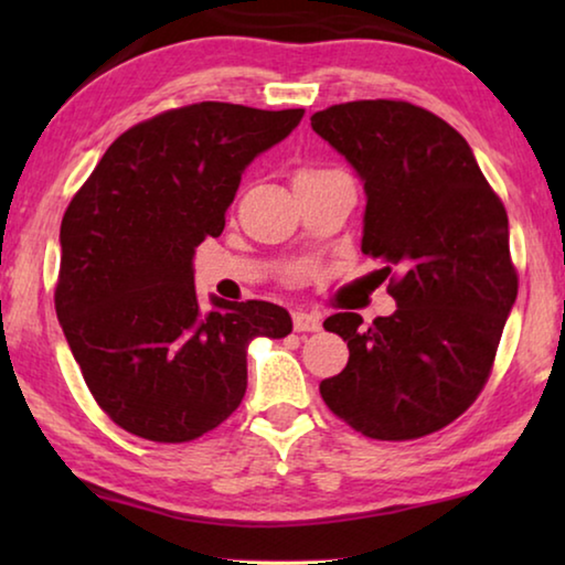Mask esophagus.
<instances>
[{"label": "esophagus", "mask_w": 565, "mask_h": 565, "mask_svg": "<svg viewBox=\"0 0 565 565\" xmlns=\"http://www.w3.org/2000/svg\"><path fill=\"white\" fill-rule=\"evenodd\" d=\"M294 329H296V331H321L319 313L294 311Z\"/></svg>", "instance_id": "1"}]
</instances>
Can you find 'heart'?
<instances>
[{
	"label": "heart",
	"instance_id": "b5f03b06",
	"mask_svg": "<svg viewBox=\"0 0 565 565\" xmlns=\"http://www.w3.org/2000/svg\"><path fill=\"white\" fill-rule=\"evenodd\" d=\"M306 171H309V169H306ZM299 174H303V171H299Z\"/></svg>",
	"mask_w": 565,
	"mask_h": 565
}]
</instances>
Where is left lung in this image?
Instances as JSON below:
<instances>
[{
  "instance_id": "1",
  "label": "left lung",
  "mask_w": 565,
  "mask_h": 565,
  "mask_svg": "<svg viewBox=\"0 0 565 565\" xmlns=\"http://www.w3.org/2000/svg\"><path fill=\"white\" fill-rule=\"evenodd\" d=\"M311 129L361 179V252L401 271L391 317L369 329L351 311L323 321L349 363L321 396L369 438L434 434L481 394L515 303L509 216L468 141L431 111L349 102L313 114Z\"/></svg>"
}]
</instances>
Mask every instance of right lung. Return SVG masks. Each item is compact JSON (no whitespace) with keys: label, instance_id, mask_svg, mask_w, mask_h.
I'll return each instance as SVG.
<instances>
[{"label":"right lung","instance_id":"obj_1","mask_svg":"<svg viewBox=\"0 0 565 565\" xmlns=\"http://www.w3.org/2000/svg\"><path fill=\"white\" fill-rule=\"evenodd\" d=\"M303 109L202 102L124 131L62 218L54 303L92 396L114 424L159 444L212 431L246 394V347L284 339L269 301L194 289V254L226 224L242 174Z\"/></svg>","mask_w":565,"mask_h":565}]
</instances>
